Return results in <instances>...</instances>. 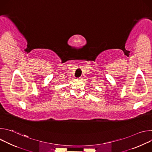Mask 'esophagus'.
<instances>
[{
    "instance_id": "esophagus-1",
    "label": "esophagus",
    "mask_w": 152,
    "mask_h": 152,
    "mask_svg": "<svg viewBox=\"0 0 152 152\" xmlns=\"http://www.w3.org/2000/svg\"><path fill=\"white\" fill-rule=\"evenodd\" d=\"M78 79H79V80L82 79V77H79V78H78Z\"/></svg>"
}]
</instances>
